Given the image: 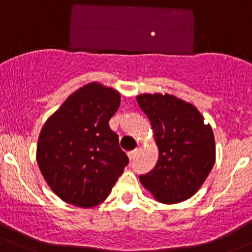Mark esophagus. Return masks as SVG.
I'll return each mask as SVG.
<instances>
[{
	"label": "esophagus",
	"mask_w": 252,
	"mask_h": 252,
	"mask_svg": "<svg viewBox=\"0 0 252 252\" xmlns=\"http://www.w3.org/2000/svg\"><path fill=\"white\" fill-rule=\"evenodd\" d=\"M138 152H139V149H135V150H133V151L128 152L129 159H130V161H133V159L136 157V155H138Z\"/></svg>",
	"instance_id": "esophagus-1"
}]
</instances>
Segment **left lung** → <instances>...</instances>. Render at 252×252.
<instances>
[{
	"mask_svg": "<svg viewBox=\"0 0 252 252\" xmlns=\"http://www.w3.org/2000/svg\"><path fill=\"white\" fill-rule=\"evenodd\" d=\"M140 108L151 123L158 161L140 183L162 204H178L196 194L216 161L212 128L191 103L169 94H140Z\"/></svg>",
	"mask_w": 252,
	"mask_h": 252,
	"instance_id": "8db88e82",
	"label": "left lung"
}]
</instances>
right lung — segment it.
Listing matches in <instances>:
<instances>
[{
  "mask_svg": "<svg viewBox=\"0 0 252 252\" xmlns=\"http://www.w3.org/2000/svg\"><path fill=\"white\" fill-rule=\"evenodd\" d=\"M119 105L118 91L94 81L74 91L45 122L36 161L48 187L67 204L100 205L128 164L108 124Z\"/></svg>",
  "mask_w": 252,
  "mask_h": 252,
  "instance_id": "add662e5",
  "label": "right lung"
}]
</instances>
